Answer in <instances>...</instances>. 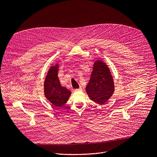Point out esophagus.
I'll return each mask as SVG.
<instances>
[{"instance_id":"34e87169","label":"esophagus","mask_w":157,"mask_h":157,"mask_svg":"<svg viewBox=\"0 0 157 157\" xmlns=\"http://www.w3.org/2000/svg\"><path fill=\"white\" fill-rule=\"evenodd\" d=\"M81 91H82V87H79V88H78V89H75V91H76V92Z\"/></svg>"}]
</instances>
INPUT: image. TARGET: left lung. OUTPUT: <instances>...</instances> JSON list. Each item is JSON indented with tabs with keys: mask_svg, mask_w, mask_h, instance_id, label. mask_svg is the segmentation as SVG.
I'll return each mask as SVG.
<instances>
[{
	"mask_svg": "<svg viewBox=\"0 0 157 157\" xmlns=\"http://www.w3.org/2000/svg\"><path fill=\"white\" fill-rule=\"evenodd\" d=\"M86 91L91 100L102 105L113 94L114 84L113 76L107 64L102 61H96L93 71L86 87Z\"/></svg>",
	"mask_w": 157,
	"mask_h": 157,
	"instance_id": "obj_1",
	"label": "left lung"
}]
</instances>
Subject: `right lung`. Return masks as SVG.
Returning a JSON list of instances; mask_svg holds the SVG:
<instances>
[{
	"mask_svg": "<svg viewBox=\"0 0 157 157\" xmlns=\"http://www.w3.org/2000/svg\"><path fill=\"white\" fill-rule=\"evenodd\" d=\"M58 65L52 66L49 70L44 82V96L56 107H61L68 100L71 91L61 86L58 77Z\"/></svg>",
	"mask_w": 157,
	"mask_h": 157,
	"instance_id": "right-lung-1",
	"label": "right lung"
}]
</instances>
